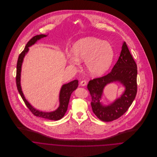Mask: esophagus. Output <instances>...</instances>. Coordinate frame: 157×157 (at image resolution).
<instances>
[{
    "label": "esophagus",
    "mask_w": 157,
    "mask_h": 157,
    "mask_svg": "<svg viewBox=\"0 0 157 157\" xmlns=\"http://www.w3.org/2000/svg\"><path fill=\"white\" fill-rule=\"evenodd\" d=\"M86 84V82L85 80H82L80 82V85L81 86H85Z\"/></svg>",
    "instance_id": "1"
}]
</instances>
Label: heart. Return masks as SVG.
<instances>
[{"mask_svg":"<svg viewBox=\"0 0 157 157\" xmlns=\"http://www.w3.org/2000/svg\"><path fill=\"white\" fill-rule=\"evenodd\" d=\"M73 53L67 55L69 63L78 66L79 60H85V65L90 74L98 75L105 72L112 63L113 49L107 42L86 37L78 40L73 45Z\"/></svg>","mask_w":157,"mask_h":157,"instance_id":"heart-1","label":"heart"}]
</instances>
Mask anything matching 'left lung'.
<instances>
[{"instance_id": "8db88e82", "label": "left lung", "mask_w": 157, "mask_h": 157, "mask_svg": "<svg viewBox=\"0 0 157 157\" xmlns=\"http://www.w3.org/2000/svg\"><path fill=\"white\" fill-rule=\"evenodd\" d=\"M137 66L128 47L124 42L117 62L112 71L101 77L90 80L88 90L91 96V107L94 114L103 121L109 122L117 120L126 112L137 92ZM120 81L126 88L121 98L106 107L100 103L104 86L113 81Z\"/></svg>"}]
</instances>
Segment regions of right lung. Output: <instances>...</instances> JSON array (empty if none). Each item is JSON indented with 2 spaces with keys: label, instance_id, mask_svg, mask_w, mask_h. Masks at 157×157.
Returning <instances> with one entry per match:
<instances>
[{
  "label": "right lung",
  "instance_id": "right-lung-1",
  "mask_svg": "<svg viewBox=\"0 0 157 157\" xmlns=\"http://www.w3.org/2000/svg\"><path fill=\"white\" fill-rule=\"evenodd\" d=\"M47 36L44 34H40L36 36H34L32 39H31L25 47V49H23L22 52L19 54L17 63V70H16V85L17 90L22 98L23 101L25 102L26 106L27 108L30 110V111L32 112L35 116L42 117L44 118H46L48 120H59L63 117L65 115V113L67 112L68 106V103L69 101V98L71 97V94L74 90H76L78 87V80H75L72 82H71L67 84H65L63 85L62 87V89L60 92V106L59 108L54 111L51 112H45L39 111L38 110H36L34 109L25 99L23 94L21 86V67L22 64L23 59L25 55V54L28 51V47L34 44L37 40L44 38Z\"/></svg>",
  "mask_w": 157,
  "mask_h": 157
}]
</instances>
